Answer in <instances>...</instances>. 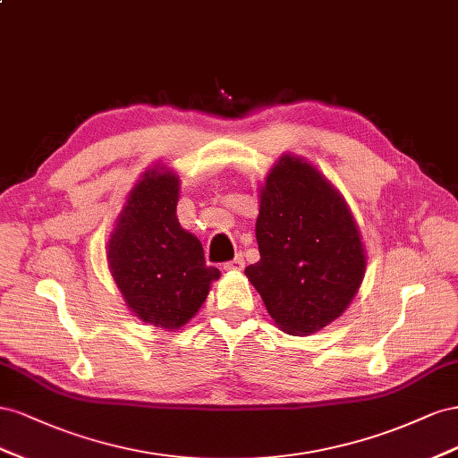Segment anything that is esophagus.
I'll return each instance as SVG.
<instances>
[{
    "label": "esophagus",
    "instance_id": "obj_1",
    "mask_svg": "<svg viewBox=\"0 0 458 458\" xmlns=\"http://www.w3.org/2000/svg\"><path fill=\"white\" fill-rule=\"evenodd\" d=\"M222 268L228 270V272H230V270H242V268H243V255H242V253L236 255L232 260H228V263L222 265Z\"/></svg>",
    "mask_w": 458,
    "mask_h": 458
}]
</instances>
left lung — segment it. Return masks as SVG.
I'll use <instances>...</instances> for the list:
<instances>
[{"label":"left lung","instance_id":"8db88e82","mask_svg":"<svg viewBox=\"0 0 458 458\" xmlns=\"http://www.w3.org/2000/svg\"><path fill=\"white\" fill-rule=\"evenodd\" d=\"M260 259L245 268L280 328L309 335L355 297L367 257L349 208L303 159L285 155L260 190L255 225Z\"/></svg>","mask_w":458,"mask_h":458}]
</instances>
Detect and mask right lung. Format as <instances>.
I'll return each instance as SVG.
<instances>
[{"instance_id":"obj_1","label":"right lung","mask_w":458,"mask_h":458,"mask_svg":"<svg viewBox=\"0 0 458 458\" xmlns=\"http://www.w3.org/2000/svg\"><path fill=\"white\" fill-rule=\"evenodd\" d=\"M178 176L157 168L130 191L107 245L113 278L143 322L176 330L201 309L220 272L176 218Z\"/></svg>"}]
</instances>
